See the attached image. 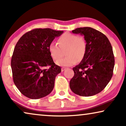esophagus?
Masks as SVG:
<instances>
[{"label":"esophagus","mask_w":126,"mask_h":126,"mask_svg":"<svg viewBox=\"0 0 126 126\" xmlns=\"http://www.w3.org/2000/svg\"><path fill=\"white\" fill-rule=\"evenodd\" d=\"M66 69V68H65V67H63V68H61V71L63 72L65 69Z\"/></svg>","instance_id":"1"}]
</instances>
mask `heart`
<instances>
[{"mask_svg": "<svg viewBox=\"0 0 126 126\" xmlns=\"http://www.w3.org/2000/svg\"><path fill=\"white\" fill-rule=\"evenodd\" d=\"M57 45L51 43L49 46V52L53 60H58L56 63L60 66H68L81 61L87 51V42L82 37L70 33H65L57 40ZM65 52L66 57L60 59ZM60 58V59L59 58Z\"/></svg>", "mask_w": 126, "mask_h": 126, "instance_id": "1", "label": "heart"}]
</instances>
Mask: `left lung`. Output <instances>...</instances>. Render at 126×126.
<instances>
[{
    "label": "left lung",
    "mask_w": 126,
    "mask_h": 126,
    "mask_svg": "<svg viewBox=\"0 0 126 126\" xmlns=\"http://www.w3.org/2000/svg\"><path fill=\"white\" fill-rule=\"evenodd\" d=\"M72 32L84 36L87 51L84 59L73 68L75 75L70 88L78 95H95L105 88L112 76L115 58L111 44L104 34L91 27H80Z\"/></svg>",
    "instance_id": "8db88e82"
}]
</instances>
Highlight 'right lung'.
I'll list each match as a JSON object with an SVG mask.
<instances>
[{
  "label": "right lung",
  "mask_w": 126,
  "mask_h": 126,
  "mask_svg": "<svg viewBox=\"0 0 126 126\" xmlns=\"http://www.w3.org/2000/svg\"><path fill=\"white\" fill-rule=\"evenodd\" d=\"M63 32L51 29H35L22 35L11 58L13 80L19 91L32 99L50 94L56 76L61 72L49 52V46ZM49 66V69H45Z\"/></svg>",
  "instance_id": "add662e5"
}]
</instances>
